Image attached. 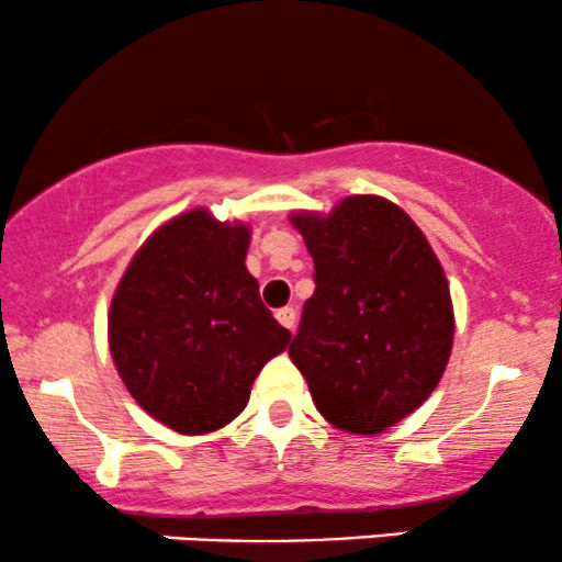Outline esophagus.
Instances as JSON below:
<instances>
[{"mask_svg":"<svg viewBox=\"0 0 562 562\" xmlns=\"http://www.w3.org/2000/svg\"><path fill=\"white\" fill-rule=\"evenodd\" d=\"M277 322H280L282 327H288V330H293L295 327V308L293 306H282V308H277Z\"/></svg>","mask_w":562,"mask_h":562,"instance_id":"1","label":"esophagus"}]
</instances>
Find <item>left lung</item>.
Instances as JSON below:
<instances>
[{"label":"left lung","mask_w":562,"mask_h":562,"mask_svg":"<svg viewBox=\"0 0 562 562\" xmlns=\"http://www.w3.org/2000/svg\"><path fill=\"white\" fill-rule=\"evenodd\" d=\"M293 224L314 259V295L290 359L325 420L380 434L443 375L454 338L447 277L417 224L383 198H346L327 218Z\"/></svg>","instance_id":"1"}]
</instances>
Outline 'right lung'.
Masks as SVG:
<instances>
[{
  "label": "right lung",
  "mask_w": 562,
  "mask_h": 562,
  "mask_svg": "<svg viewBox=\"0 0 562 562\" xmlns=\"http://www.w3.org/2000/svg\"><path fill=\"white\" fill-rule=\"evenodd\" d=\"M248 229L205 211L173 218L128 263L108 317L128 393L177 434H209L245 409L290 330L245 269Z\"/></svg>",
  "instance_id": "obj_1"
}]
</instances>
